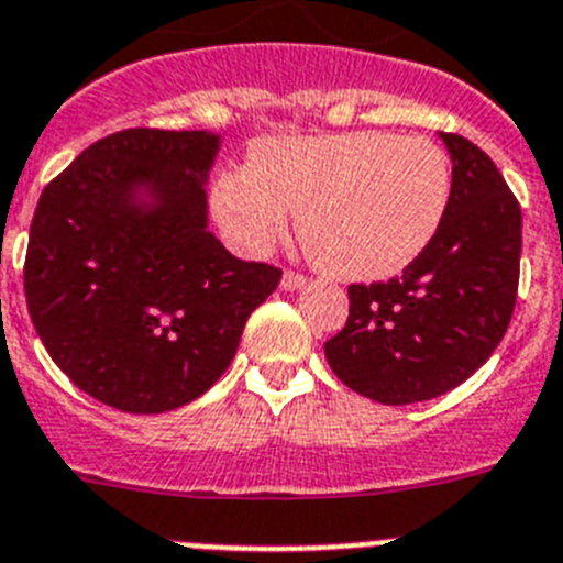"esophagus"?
Returning a JSON list of instances; mask_svg holds the SVG:
<instances>
[{"mask_svg": "<svg viewBox=\"0 0 563 563\" xmlns=\"http://www.w3.org/2000/svg\"><path fill=\"white\" fill-rule=\"evenodd\" d=\"M307 285V276H301V273H292L287 271L285 276H282V290L292 292V290H301V287Z\"/></svg>", "mask_w": 563, "mask_h": 563, "instance_id": "obj_1", "label": "esophagus"}]
</instances>
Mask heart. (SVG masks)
<instances>
[{"label":"heart","instance_id":"heart-1","mask_svg":"<svg viewBox=\"0 0 563 563\" xmlns=\"http://www.w3.org/2000/svg\"><path fill=\"white\" fill-rule=\"evenodd\" d=\"M451 202V161L434 141L391 132L278 137L228 168L213 211L247 253H267L301 208V236L332 276L375 282L420 256Z\"/></svg>","mask_w":563,"mask_h":563}]
</instances>
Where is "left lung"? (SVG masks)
<instances>
[{"label":"left lung","instance_id":"left-lung-1","mask_svg":"<svg viewBox=\"0 0 563 563\" xmlns=\"http://www.w3.org/2000/svg\"><path fill=\"white\" fill-rule=\"evenodd\" d=\"M451 202L431 245L402 276L350 287V318L324 343L327 363L352 391L409 406L474 375L505 338L519 290L521 208L496 163L460 134Z\"/></svg>","mask_w":563,"mask_h":563}]
</instances>
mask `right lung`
<instances>
[{
    "instance_id": "right-lung-1",
    "label": "right lung",
    "mask_w": 563,
    "mask_h": 563,
    "mask_svg": "<svg viewBox=\"0 0 563 563\" xmlns=\"http://www.w3.org/2000/svg\"><path fill=\"white\" fill-rule=\"evenodd\" d=\"M217 132L123 129L42 191L24 296L44 350L89 397L163 415L206 395L282 271L208 231Z\"/></svg>"
}]
</instances>
